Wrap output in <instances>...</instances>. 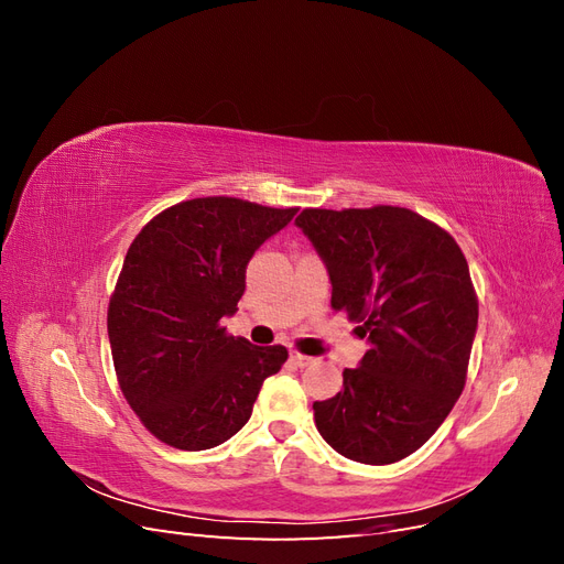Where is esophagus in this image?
Segmentation results:
<instances>
[{"instance_id":"obj_1","label":"esophagus","mask_w":564,"mask_h":564,"mask_svg":"<svg viewBox=\"0 0 564 564\" xmlns=\"http://www.w3.org/2000/svg\"><path fill=\"white\" fill-rule=\"evenodd\" d=\"M289 357H292V362H294L296 367H308V365H313V362H315L313 357L303 355V352H299V350H292V355H289Z\"/></svg>"}]
</instances>
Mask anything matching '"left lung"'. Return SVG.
Instances as JSON below:
<instances>
[{"mask_svg": "<svg viewBox=\"0 0 564 564\" xmlns=\"http://www.w3.org/2000/svg\"><path fill=\"white\" fill-rule=\"evenodd\" d=\"M296 226L322 256L332 308L369 338L344 388L315 402V425L340 456L386 466L440 429L466 386L477 296L454 237L412 209H303Z\"/></svg>", "mask_w": 564, "mask_h": 564, "instance_id": "left-lung-1", "label": "left lung"}]
</instances>
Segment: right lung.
I'll use <instances>...</instances> for the list:
<instances>
[{
  "label": "right lung",
  "mask_w": 564,
  "mask_h": 564,
  "mask_svg": "<svg viewBox=\"0 0 564 564\" xmlns=\"http://www.w3.org/2000/svg\"><path fill=\"white\" fill-rule=\"evenodd\" d=\"M299 209L237 197H197L158 214L135 235L108 305L119 388L169 447L212 449L249 421L284 346H251L220 319L237 311L247 263Z\"/></svg>",
  "instance_id": "add662e5"
}]
</instances>
